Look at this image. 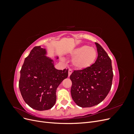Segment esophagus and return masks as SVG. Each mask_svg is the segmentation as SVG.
Segmentation results:
<instances>
[{
	"label": "esophagus",
	"mask_w": 134,
	"mask_h": 134,
	"mask_svg": "<svg viewBox=\"0 0 134 134\" xmlns=\"http://www.w3.org/2000/svg\"><path fill=\"white\" fill-rule=\"evenodd\" d=\"M72 70L70 69H69V71H68V75H69V76H70V75L72 73Z\"/></svg>",
	"instance_id": "esophagus-1"
}]
</instances>
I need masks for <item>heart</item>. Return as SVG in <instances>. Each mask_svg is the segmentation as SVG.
<instances>
[{
  "label": "heart",
  "instance_id": "b5f03b06",
  "mask_svg": "<svg viewBox=\"0 0 134 134\" xmlns=\"http://www.w3.org/2000/svg\"><path fill=\"white\" fill-rule=\"evenodd\" d=\"M73 59L72 64L78 70H83L91 66L93 64L97 58V51L96 48L83 45L75 48L71 52Z\"/></svg>",
  "mask_w": 134,
  "mask_h": 134
}]
</instances>
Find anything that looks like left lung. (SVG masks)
I'll use <instances>...</instances> for the list:
<instances>
[{"mask_svg": "<svg viewBox=\"0 0 134 134\" xmlns=\"http://www.w3.org/2000/svg\"><path fill=\"white\" fill-rule=\"evenodd\" d=\"M95 44L98 52L96 62L85 69L74 70L70 76L71 97L81 107H91L100 103L112 86L111 60L99 43Z\"/></svg>", "mask_w": 134, "mask_h": 134, "instance_id": "left-lung-1", "label": "left lung"}]
</instances>
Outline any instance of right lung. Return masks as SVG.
<instances>
[{
    "instance_id": "1",
    "label": "right lung",
    "mask_w": 134,
    "mask_h": 134,
    "mask_svg": "<svg viewBox=\"0 0 134 134\" xmlns=\"http://www.w3.org/2000/svg\"><path fill=\"white\" fill-rule=\"evenodd\" d=\"M46 54L45 48L34 47L20 71L21 95L28 106L38 111L47 110L54 106L57 88L68 76V69H56L53 60Z\"/></svg>"
}]
</instances>
